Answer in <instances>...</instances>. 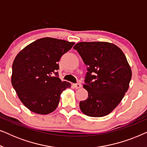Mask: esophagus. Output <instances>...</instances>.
Here are the masks:
<instances>
[{"instance_id":"obj_1","label":"esophagus","mask_w":147,"mask_h":147,"mask_svg":"<svg viewBox=\"0 0 147 147\" xmlns=\"http://www.w3.org/2000/svg\"><path fill=\"white\" fill-rule=\"evenodd\" d=\"M73 86L74 87V88H76V89H79L82 87V84H80V83H78V84H73Z\"/></svg>"}]
</instances>
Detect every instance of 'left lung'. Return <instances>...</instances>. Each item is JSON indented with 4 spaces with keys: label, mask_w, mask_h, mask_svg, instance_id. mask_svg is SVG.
<instances>
[{
    "label": "left lung",
    "mask_w": 147,
    "mask_h": 147,
    "mask_svg": "<svg viewBox=\"0 0 147 147\" xmlns=\"http://www.w3.org/2000/svg\"><path fill=\"white\" fill-rule=\"evenodd\" d=\"M74 49L88 67L85 84L88 98L80 102L84 114L102 117L115 109L129 88L132 70L123 52L108 42H80Z\"/></svg>",
    "instance_id": "left-lung-1"
}]
</instances>
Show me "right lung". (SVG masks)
<instances>
[{
	"label": "right lung",
	"mask_w": 147,
	"mask_h": 147,
	"mask_svg": "<svg viewBox=\"0 0 147 147\" xmlns=\"http://www.w3.org/2000/svg\"><path fill=\"white\" fill-rule=\"evenodd\" d=\"M75 44L44 37L21 50L13 63L11 83L22 103L31 112L48 114L59 104L62 92L71 87L57 76L60 58Z\"/></svg>",
	"instance_id": "obj_1"
}]
</instances>
